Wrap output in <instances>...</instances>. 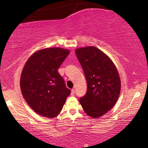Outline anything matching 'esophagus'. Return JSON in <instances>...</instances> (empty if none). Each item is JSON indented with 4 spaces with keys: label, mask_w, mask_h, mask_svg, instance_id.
<instances>
[{
    "label": "esophagus",
    "mask_w": 148,
    "mask_h": 148,
    "mask_svg": "<svg viewBox=\"0 0 148 148\" xmlns=\"http://www.w3.org/2000/svg\"><path fill=\"white\" fill-rule=\"evenodd\" d=\"M75 94V90L74 89H73V90H71V96H74Z\"/></svg>",
    "instance_id": "esophagus-1"
}]
</instances>
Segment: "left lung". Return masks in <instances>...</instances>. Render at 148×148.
Here are the masks:
<instances>
[{
	"instance_id": "1",
	"label": "left lung",
	"mask_w": 148,
	"mask_h": 148,
	"mask_svg": "<svg viewBox=\"0 0 148 148\" xmlns=\"http://www.w3.org/2000/svg\"><path fill=\"white\" fill-rule=\"evenodd\" d=\"M75 54L84 70L88 90L79 99L88 116L97 119L108 112L118 100L121 79L112 60L94 46L77 48Z\"/></svg>"
}]
</instances>
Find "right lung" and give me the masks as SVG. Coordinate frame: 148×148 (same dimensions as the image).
Masks as SVG:
<instances>
[{
    "label": "right lung",
    "instance_id": "right-lung-1",
    "mask_svg": "<svg viewBox=\"0 0 148 148\" xmlns=\"http://www.w3.org/2000/svg\"><path fill=\"white\" fill-rule=\"evenodd\" d=\"M70 53L61 48L34 52L23 66L20 88L27 104L38 114L54 118L61 111L71 90L58 69Z\"/></svg>",
    "mask_w": 148,
    "mask_h": 148
}]
</instances>
